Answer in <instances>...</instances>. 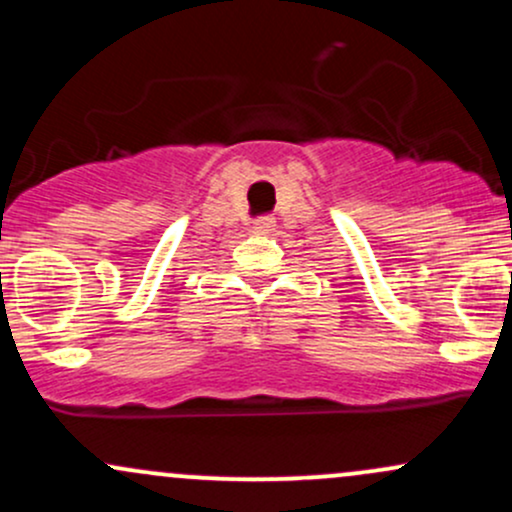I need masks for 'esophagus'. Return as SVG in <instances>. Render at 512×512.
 <instances>
[{"instance_id": "1", "label": "esophagus", "mask_w": 512, "mask_h": 512, "mask_svg": "<svg viewBox=\"0 0 512 512\" xmlns=\"http://www.w3.org/2000/svg\"><path fill=\"white\" fill-rule=\"evenodd\" d=\"M276 226V221L272 219V216H262V219L255 221V231L257 233H272Z\"/></svg>"}]
</instances>
